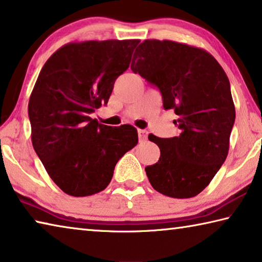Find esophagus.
<instances>
[{
	"instance_id": "34e87169",
	"label": "esophagus",
	"mask_w": 262,
	"mask_h": 262,
	"mask_svg": "<svg viewBox=\"0 0 262 262\" xmlns=\"http://www.w3.org/2000/svg\"><path fill=\"white\" fill-rule=\"evenodd\" d=\"M138 136H139V140L140 141L146 140V138H147V131L146 130H143V128H138Z\"/></svg>"
}]
</instances>
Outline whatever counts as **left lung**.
I'll use <instances>...</instances> for the list:
<instances>
[{
  "mask_svg": "<svg viewBox=\"0 0 262 262\" xmlns=\"http://www.w3.org/2000/svg\"><path fill=\"white\" fill-rule=\"evenodd\" d=\"M131 70L159 88L166 110L178 115L181 134L148 139L160 148L146 175L157 191L173 199L200 194L229 153L235 109L230 81L207 51L171 40L146 39L137 47Z\"/></svg>",
  "mask_w": 262,
  "mask_h": 262,
  "instance_id": "left-lung-1",
  "label": "left lung"
}]
</instances>
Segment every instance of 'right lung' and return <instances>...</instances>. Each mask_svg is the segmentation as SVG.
<instances>
[{
    "label": "right lung",
    "instance_id": "right-lung-1",
    "mask_svg": "<svg viewBox=\"0 0 262 262\" xmlns=\"http://www.w3.org/2000/svg\"><path fill=\"white\" fill-rule=\"evenodd\" d=\"M139 41L70 42L41 68L28 106L31 140L47 174L68 195L104 190L117 161L138 143L136 127L103 125L89 115L108 103Z\"/></svg>",
    "mask_w": 262,
    "mask_h": 262
}]
</instances>
